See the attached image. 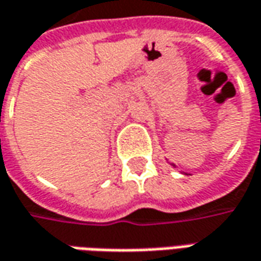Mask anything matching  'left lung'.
Returning <instances> with one entry per match:
<instances>
[{"label": "left lung", "mask_w": 261, "mask_h": 261, "mask_svg": "<svg viewBox=\"0 0 261 261\" xmlns=\"http://www.w3.org/2000/svg\"><path fill=\"white\" fill-rule=\"evenodd\" d=\"M174 167H175V165H174Z\"/></svg>", "instance_id": "left-lung-1"}]
</instances>
